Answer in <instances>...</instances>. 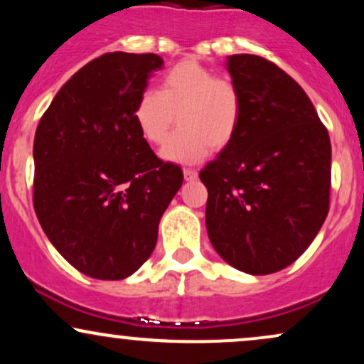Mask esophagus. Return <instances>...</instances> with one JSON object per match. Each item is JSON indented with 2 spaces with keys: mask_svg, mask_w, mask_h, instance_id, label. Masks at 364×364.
<instances>
[{
  "mask_svg": "<svg viewBox=\"0 0 364 364\" xmlns=\"http://www.w3.org/2000/svg\"><path fill=\"white\" fill-rule=\"evenodd\" d=\"M183 174H185L186 181H195L198 178V173L195 169H183Z\"/></svg>",
  "mask_w": 364,
  "mask_h": 364,
  "instance_id": "34e87169",
  "label": "esophagus"
}]
</instances>
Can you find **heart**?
<instances>
[{
	"mask_svg": "<svg viewBox=\"0 0 364 364\" xmlns=\"http://www.w3.org/2000/svg\"><path fill=\"white\" fill-rule=\"evenodd\" d=\"M178 116V129L161 150L162 159L195 164L208 147L223 150L236 136L243 114V99L236 83L217 77L196 60H183L161 78L159 90L147 89L133 106V121L141 139L159 145Z\"/></svg>",
	"mask_w": 364,
	"mask_h": 364,
	"instance_id": "1",
	"label": "heart"
}]
</instances>
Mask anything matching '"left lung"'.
I'll use <instances>...</instances> for the list:
<instances>
[{
	"label": "left lung",
	"mask_w": 364,
	"mask_h": 364,
	"mask_svg": "<svg viewBox=\"0 0 364 364\" xmlns=\"http://www.w3.org/2000/svg\"><path fill=\"white\" fill-rule=\"evenodd\" d=\"M228 72L243 114L231 144L200 171L207 232L235 269L274 274L301 257L328 214V132L299 83L272 61L232 54Z\"/></svg>",
	"instance_id": "obj_1"
}]
</instances>
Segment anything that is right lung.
<instances>
[{"instance_id":"1","label":"right lung","mask_w":364,"mask_h":364,"mask_svg":"<svg viewBox=\"0 0 364 364\" xmlns=\"http://www.w3.org/2000/svg\"><path fill=\"white\" fill-rule=\"evenodd\" d=\"M157 54L106 53L54 95L34 139V208L46 236L89 277L119 281L144 265L183 171L141 139L133 106Z\"/></svg>"}]
</instances>
